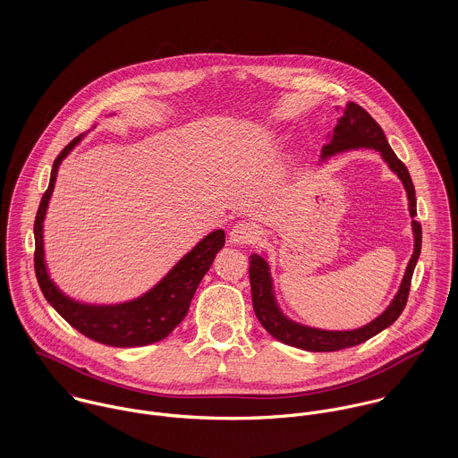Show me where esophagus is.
Instances as JSON below:
<instances>
[{"label":"esophagus","mask_w":458,"mask_h":458,"mask_svg":"<svg viewBox=\"0 0 458 458\" xmlns=\"http://www.w3.org/2000/svg\"><path fill=\"white\" fill-rule=\"evenodd\" d=\"M254 238L256 231L249 222H238L229 233V242L234 245H249L254 242Z\"/></svg>","instance_id":"1"}]
</instances>
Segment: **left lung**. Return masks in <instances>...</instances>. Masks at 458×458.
Masks as SVG:
<instances>
[{
    "instance_id": "8db88e82",
    "label": "left lung",
    "mask_w": 458,
    "mask_h": 458,
    "mask_svg": "<svg viewBox=\"0 0 458 458\" xmlns=\"http://www.w3.org/2000/svg\"><path fill=\"white\" fill-rule=\"evenodd\" d=\"M360 148L376 149L381 153L383 160L388 164V167L402 182L409 200V215L411 218H414L416 192H414V185L407 167L394 155L379 123L363 107H360L354 102H347L344 107H340V118L335 129L331 133H327V142L321 149V160L325 162L338 153L360 149ZM411 225L414 234V252L405 267L398 293L394 294L392 303L381 316H377L369 325L356 327V329L333 331V329L305 327L289 319L276 303L269 264L259 254H252L249 258L250 259L249 273H250V287H252V303H254V310L259 323L271 336H275L282 344H287L303 351H310V352H333V351L354 347L376 336L377 333H381L383 329H386L398 319V316L402 314L407 303L411 278L421 252V225L416 220H412Z\"/></svg>"
}]
</instances>
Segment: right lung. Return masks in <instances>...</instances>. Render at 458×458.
<instances>
[{
    "mask_svg": "<svg viewBox=\"0 0 458 458\" xmlns=\"http://www.w3.org/2000/svg\"><path fill=\"white\" fill-rule=\"evenodd\" d=\"M84 135L86 133H81L70 144H66L55 160L49 187L42 196L35 216V273L38 285L49 305L66 323L95 342L113 347H137L164 340L185 319L197 285L225 243V233L224 229H215L204 236L191 252H187L169 269V273L158 284L139 298L114 305H95L66 296L53 282L46 264L44 220L55 191L58 169Z\"/></svg>",
    "mask_w": 458,
    "mask_h": 458,
    "instance_id": "obj_1",
    "label": "right lung"
}]
</instances>
